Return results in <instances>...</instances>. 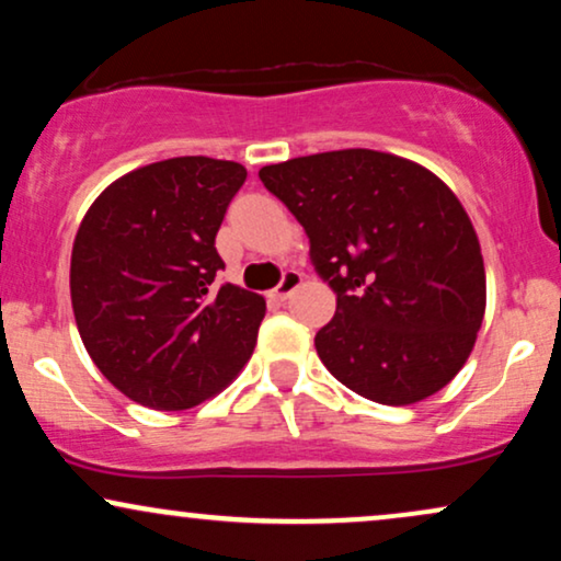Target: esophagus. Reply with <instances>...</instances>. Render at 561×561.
Returning a JSON list of instances; mask_svg holds the SVG:
<instances>
[{
	"label": "esophagus",
	"mask_w": 561,
	"mask_h": 561,
	"mask_svg": "<svg viewBox=\"0 0 561 561\" xmlns=\"http://www.w3.org/2000/svg\"><path fill=\"white\" fill-rule=\"evenodd\" d=\"M300 285H302V274L300 272H293V268H289V272H285V276H282L279 285L274 287V298L276 300H287L289 295H293Z\"/></svg>",
	"instance_id": "esophagus-1"
}]
</instances>
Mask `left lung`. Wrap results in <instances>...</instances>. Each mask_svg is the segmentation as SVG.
Masks as SVG:
<instances>
[{"mask_svg":"<svg viewBox=\"0 0 561 561\" xmlns=\"http://www.w3.org/2000/svg\"><path fill=\"white\" fill-rule=\"evenodd\" d=\"M259 176L306 229L313 268L337 295L313 340L332 377L385 405L446 388L485 313V266L459 197L414 160L362 147Z\"/></svg>","mask_w":561,"mask_h":561,"instance_id":"obj_1","label":"left lung"}]
</instances>
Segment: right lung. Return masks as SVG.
<instances>
[{"instance_id":"obj_1","label":"right lung","mask_w":561,"mask_h":561,"mask_svg":"<svg viewBox=\"0 0 561 561\" xmlns=\"http://www.w3.org/2000/svg\"><path fill=\"white\" fill-rule=\"evenodd\" d=\"M244 179L234 160H160L107 186L76 231L70 302L83 347L147 409L208 401L253 356L266 300L216 285V234Z\"/></svg>"}]
</instances>
